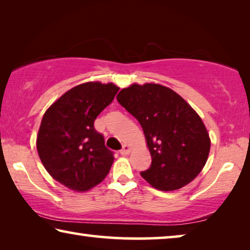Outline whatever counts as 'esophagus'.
I'll use <instances>...</instances> for the list:
<instances>
[{
	"label": "esophagus",
	"mask_w": 250,
	"mask_h": 250,
	"mask_svg": "<svg viewBox=\"0 0 250 250\" xmlns=\"http://www.w3.org/2000/svg\"><path fill=\"white\" fill-rule=\"evenodd\" d=\"M130 146L128 145H125L124 146H122V149L120 150V154L121 155H128L130 153Z\"/></svg>",
	"instance_id": "34e87169"
}]
</instances>
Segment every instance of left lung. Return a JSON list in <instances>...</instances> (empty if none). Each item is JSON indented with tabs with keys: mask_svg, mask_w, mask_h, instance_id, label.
<instances>
[{
	"mask_svg": "<svg viewBox=\"0 0 250 250\" xmlns=\"http://www.w3.org/2000/svg\"><path fill=\"white\" fill-rule=\"evenodd\" d=\"M118 103L141 125L152 162L141 176L160 191L188 184L204 167L210 140L200 116L170 88L133 83L117 96Z\"/></svg>",
	"mask_w": 250,
	"mask_h": 250,
	"instance_id": "obj_1",
	"label": "left lung"
}]
</instances>
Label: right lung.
I'll list each match as a JSON object with an SVG mask.
<instances>
[{"instance_id": "obj_1", "label": "right lung", "mask_w": 250, "mask_h": 250, "mask_svg": "<svg viewBox=\"0 0 250 250\" xmlns=\"http://www.w3.org/2000/svg\"><path fill=\"white\" fill-rule=\"evenodd\" d=\"M118 90L113 83H84L46 110L37 134V152L46 171L66 188L88 191L109 173L113 152L104 146L94 122Z\"/></svg>"}]
</instances>
